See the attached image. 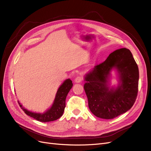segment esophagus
Masks as SVG:
<instances>
[{
	"label": "esophagus",
	"mask_w": 151,
	"mask_h": 151,
	"mask_svg": "<svg viewBox=\"0 0 151 151\" xmlns=\"http://www.w3.org/2000/svg\"><path fill=\"white\" fill-rule=\"evenodd\" d=\"M82 81V77L81 76H77L75 79V82L76 83H79Z\"/></svg>",
	"instance_id": "1"
}]
</instances>
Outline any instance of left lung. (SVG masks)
I'll return each mask as SVG.
<instances>
[{
  "instance_id": "8db88e82",
  "label": "left lung",
  "mask_w": 151,
  "mask_h": 151,
  "mask_svg": "<svg viewBox=\"0 0 151 151\" xmlns=\"http://www.w3.org/2000/svg\"><path fill=\"white\" fill-rule=\"evenodd\" d=\"M117 70L119 84L116 88L108 85L110 72ZM139 69L131 52L126 48L114 51L85 76L84 86L91 111L97 117L111 119L125 113L136 100Z\"/></svg>"
}]
</instances>
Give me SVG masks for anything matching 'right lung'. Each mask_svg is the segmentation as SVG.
Here are the masks:
<instances>
[{
  "instance_id": "right-lung-1",
  "label": "right lung",
  "mask_w": 151,
  "mask_h": 151,
  "mask_svg": "<svg viewBox=\"0 0 151 151\" xmlns=\"http://www.w3.org/2000/svg\"><path fill=\"white\" fill-rule=\"evenodd\" d=\"M73 84L70 79H66L59 87L56 93L55 99L52 107L44 113H35L28 111L22 107L19 102L20 107L24 112L30 117L35 119V120L42 122L54 121L60 118L64 113L65 107V99Z\"/></svg>"
}]
</instances>
